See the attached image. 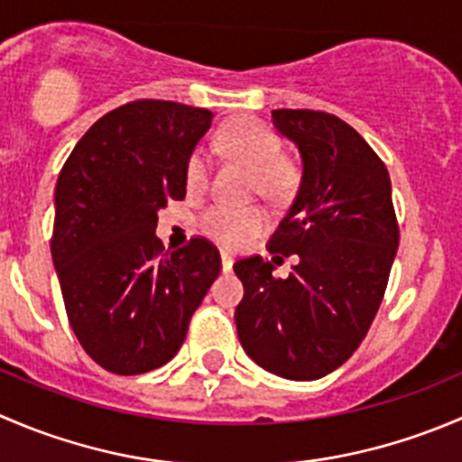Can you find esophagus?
<instances>
[{
	"label": "esophagus",
	"instance_id": "esophagus-1",
	"mask_svg": "<svg viewBox=\"0 0 462 462\" xmlns=\"http://www.w3.org/2000/svg\"><path fill=\"white\" fill-rule=\"evenodd\" d=\"M221 263H223V271H232V263H235V257H232L230 253H226V250H223V253H221Z\"/></svg>",
	"mask_w": 462,
	"mask_h": 462
}]
</instances>
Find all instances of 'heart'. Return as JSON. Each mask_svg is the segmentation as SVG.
Segmentation results:
<instances>
[{
	"instance_id": "1",
	"label": "heart",
	"mask_w": 462,
	"mask_h": 462,
	"mask_svg": "<svg viewBox=\"0 0 462 462\" xmlns=\"http://www.w3.org/2000/svg\"><path fill=\"white\" fill-rule=\"evenodd\" d=\"M218 149L253 171V189L271 200L286 199L295 189L298 169L282 155V140L268 124L254 117H241L227 124L217 137ZM208 155L194 151L187 160L185 182L191 194H200L209 182ZM266 226V214L259 208L214 205L200 217V230L226 248H239Z\"/></svg>"
}]
</instances>
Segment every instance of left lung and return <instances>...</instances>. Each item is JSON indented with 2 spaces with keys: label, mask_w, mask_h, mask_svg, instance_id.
<instances>
[{
  "label": "left lung",
  "mask_w": 462,
  "mask_h": 462,
  "mask_svg": "<svg viewBox=\"0 0 462 462\" xmlns=\"http://www.w3.org/2000/svg\"><path fill=\"white\" fill-rule=\"evenodd\" d=\"M302 155V180L268 253L298 254L286 280L259 254L235 263V311L245 355L277 377L320 379L368 334L400 245L391 176L368 142L322 110H273Z\"/></svg>",
  "instance_id": "1"
}]
</instances>
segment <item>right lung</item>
I'll use <instances>...</instances> for the list:
<instances>
[{
	"label": "right lung",
	"mask_w": 462,
	"mask_h": 462,
	"mask_svg": "<svg viewBox=\"0 0 462 462\" xmlns=\"http://www.w3.org/2000/svg\"><path fill=\"white\" fill-rule=\"evenodd\" d=\"M212 112L137 98L79 140L56 185L51 257L67 320L94 364L142 374L176 356L221 273L217 245L164 250L158 209L187 194L185 167Z\"/></svg>",
	"instance_id": "1"
}]
</instances>
